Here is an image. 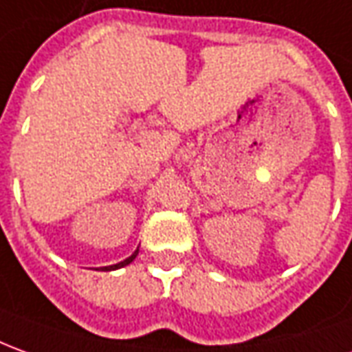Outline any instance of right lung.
Listing matches in <instances>:
<instances>
[{
    "mask_svg": "<svg viewBox=\"0 0 352 352\" xmlns=\"http://www.w3.org/2000/svg\"><path fill=\"white\" fill-rule=\"evenodd\" d=\"M138 251H140V249H135L134 254H130V256H128V258H126V261H122V263L113 264V266H105V268H103V270H116V268H122V266H126V264H130V263H132V261H134L135 256H138Z\"/></svg>",
    "mask_w": 352,
    "mask_h": 352,
    "instance_id": "1",
    "label": "right lung"
}]
</instances>
